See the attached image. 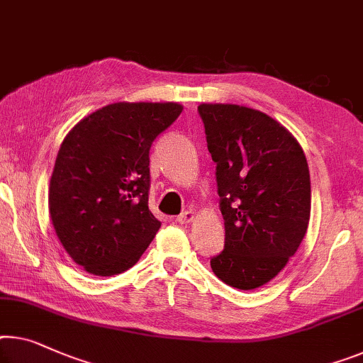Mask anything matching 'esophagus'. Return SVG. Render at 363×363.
I'll list each match as a JSON object with an SVG mask.
<instances>
[{
    "mask_svg": "<svg viewBox=\"0 0 363 363\" xmlns=\"http://www.w3.org/2000/svg\"><path fill=\"white\" fill-rule=\"evenodd\" d=\"M192 220H194V212H191V210H186V212H182L179 216H177V221H179V223H191Z\"/></svg>",
    "mask_w": 363,
    "mask_h": 363,
    "instance_id": "34e87169",
    "label": "esophagus"
}]
</instances>
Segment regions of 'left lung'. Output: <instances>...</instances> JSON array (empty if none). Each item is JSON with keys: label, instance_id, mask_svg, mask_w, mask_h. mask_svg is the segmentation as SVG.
I'll list each match as a JSON object with an SVG mask.
<instances>
[{"label": "left lung", "instance_id": "obj_1", "mask_svg": "<svg viewBox=\"0 0 363 363\" xmlns=\"http://www.w3.org/2000/svg\"><path fill=\"white\" fill-rule=\"evenodd\" d=\"M216 163L225 250L210 266L221 282L254 290L298 250L311 212L310 169L296 138L267 113L236 104H200Z\"/></svg>", "mask_w": 363, "mask_h": 363}]
</instances>
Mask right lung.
I'll return each mask as SVG.
<instances>
[{"instance_id": "right-lung-1", "label": "right lung", "mask_w": 363, "mask_h": 363, "mask_svg": "<svg viewBox=\"0 0 363 363\" xmlns=\"http://www.w3.org/2000/svg\"><path fill=\"white\" fill-rule=\"evenodd\" d=\"M181 112L177 102H116L65 137L48 210L65 251L86 272H125L158 233L148 208L150 148Z\"/></svg>"}]
</instances>
